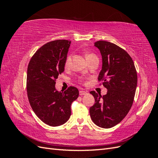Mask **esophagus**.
Returning <instances> with one entry per match:
<instances>
[{"mask_svg":"<svg viewBox=\"0 0 158 158\" xmlns=\"http://www.w3.org/2000/svg\"><path fill=\"white\" fill-rule=\"evenodd\" d=\"M87 94V92H85V91H83V90H81V91H80V92H79V94L80 95H85V94Z\"/></svg>","mask_w":158,"mask_h":158,"instance_id":"34e87169","label":"esophagus"}]
</instances>
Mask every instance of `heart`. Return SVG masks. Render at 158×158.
Segmentation results:
<instances>
[{
    "instance_id": "b5f03b06",
    "label": "heart",
    "mask_w": 158,
    "mask_h": 158,
    "mask_svg": "<svg viewBox=\"0 0 158 158\" xmlns=\"http://www.w3.org/2000/svg\"><path fill=\"white\" fill-rule=\"evenodd\" d=\"M96 56L93 53H88L86 55V59L87 60H89L91 58H93V57ZM71 60H72V55H68L66 58L65 59V62H64V68L66 69H69V67L70 66V64H71Z\"/></svg>"
}]
</instances>
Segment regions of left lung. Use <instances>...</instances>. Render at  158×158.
<instances>
[{
    "label": "left lung",
    "mask_w": 158,
    "mask_h": 158,
    "mask_svg": "<svg viewBox=\"0 0 158 158\" xmlns=\"http://www.w3.org/2000/svg\"><path fill=\"white\" fill-rule=\"evenodd\" d=\"M94 45L102 56L98 81H103L107 92L102 96L91 91L95 103L89 108V114L97 126L109 128L120 123L130 111L137 86V73L131 56L120 47L106 41H96Z\"/></svg>",
    "instance_id": "obj_1"
}]
</instances>
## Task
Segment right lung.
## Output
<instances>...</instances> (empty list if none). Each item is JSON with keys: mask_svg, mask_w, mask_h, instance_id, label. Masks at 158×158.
<instances>
[{"mask_svg": "<svg viewBox=\"0 0 158 158\" xmlns=\"http://www.w3.org/2000/svg\"><path fill=\"white\" fill-rule=\"evenodd\" d=\"M71 41L59 40L41 47L30 59L27 71V94L36 115L47 125L58 127L67 121L71 104L78 89L70 86L64 92L55 89L56 80L64 70Z\"/></svg>", "mask_w": 158, "mask_h": 158, "instance_id": "obj_1", "label": "right lung"}]
</instances>
